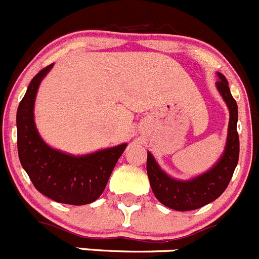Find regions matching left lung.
Listing matches in <instances>:
<instances>
[{"label": "left lung", "mask_w": 259, "mask_h": 259, "mask_svg": "<svg viewBox=\"0 0 259 259\" xmlns=\"http://www.w3.org/2000/svg\"><path fill=\"white\" fill-rule=\"evenodd\" d=\"M217 89L229 109L228 137L226 149L218 163L202 176L189 180H178L161 170L151 153L148 151L146 171L156 199L174 210H194L221 197L227 189L239 158V138L237 133L238 106L229 90L226 76L218 72Z\"/></svg>", "instance_id": "1"}]
</instances>
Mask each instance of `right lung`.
Segmentation results:
<instances>
[{"label": "right lung", "instance_id": "right-lung-1", "mask_svg": "<svg viewBox=\"0 0 259 259\" xmlns=\"http://www.w3.org/2000/svg\"><path fill=\"white\" fill-rule=\"evenodd\" d=\"M52 64L28 85L17 109V149L21 165L41 194L55 202L83 205L95 202L105 189L126 143L86 155H70L52 149L38 134L33 119L36 94Z\"/></svg>", "mask_w": 259, "mask_h": 259}]
</instances>
